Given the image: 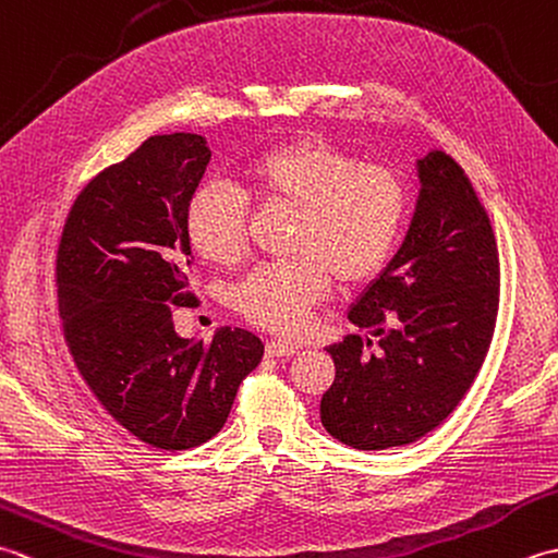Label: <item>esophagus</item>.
<instances>
[{"mask_svg":"<svg viewBox=\"0 0 558 558\" xmlns=\"http://www.w3.org/2000/svg\"><path fill=\"white\" fill-rule=\"evenodd\" d=\"M268 357H292L298 354V348L290 345V342H280V340H270L266 345Z\"/></svg>","mask_w":558,"mask_h":558,"instance_id":"1","label":"esophagus"}]
</instances>
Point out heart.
Instances as JSON below:
<instances>
[{
	"label": "heart",
	"mask_w": 558,
	"mask_h": 558,
	"mask_svg": "<svg viewBox=\"0 0 558 558\" xmlns=\"http://www.w3.org/2000/svg\"><path fill=\"white\" fill-rule=\"evenodd\" d=\"M242 177L260 204L298 213L290 254L300 258L256 268L234 292L236 310L272 333H302L330 276L342 288L374 280L405 228V184L384 168H362L322 138H294L260 153ZM246 225L248 201L230 186L204 184L189 201V240L213 264H234L244 254Z\"/></svg>",
	"instance_id": "1"
}]
</instances>
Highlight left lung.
<instances>
[{
	"instance_id": "8db88e82",
	"label": "left lung",
	"mask_w": 558,
	"mask_h": 558,
	"mask_svg": "<svg viewBox=\"0 0 558 558\" xmlns=\"http://www.w3.org/2000/svg\"><path fill=\"white\" fill-rule=\"evenodd\" d=\"M420 194L405 240L364 288L348 336L326 352L336 381L322 398L326 432L357 450L417 441L468 393L499 312V252L487 210L444 150L414 162Z\"/></svg>"
}]
</instances>
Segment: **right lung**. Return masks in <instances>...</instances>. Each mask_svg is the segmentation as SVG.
<instances>
[{
    "instance_id": "right-lung-1",
    "label": "right lung",
    "mask_w": 558,
    "mask_h": 558,
    "mask_svg": "<svg viewBox=\"0 0 558 558\" xmlns=\"http://www.w3.org/2000/svg\"><path fill=\"white\" fill-rule=\"evenodd\" d=\"M210 162L198 134L146 138L76 196L57 248V302L83 381L138 441L206 444L228 422L264 342L222 326L182 338L172 304L192 302L186 208Z\"/></svg>"
}]
</instances>
